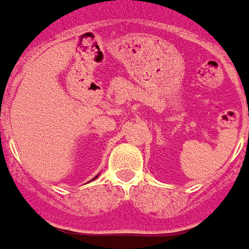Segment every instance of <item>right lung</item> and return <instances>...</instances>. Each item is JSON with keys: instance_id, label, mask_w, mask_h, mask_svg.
<instances>
[{"instance_id": "right-lung-1", "label": "right lung", "mask_w": 249, "mask_h": 249, "mask_svg": "<svg viewBox=\"0 0 249 249\" xmlns=\"http://www.w3.org/2000/svg\"><path fill=\"white\" fill-rule=\"evenodd\" d=\"M95 178H97V177H95Z\"/></svg>"}]
</instances>
